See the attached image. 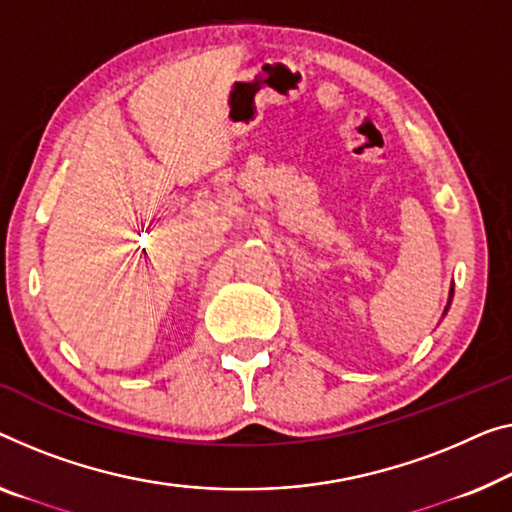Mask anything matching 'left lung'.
<instances>
[{
	"label": "left lung",
	"mask_w": 512,
	"mask_h": 512,
	"mask_svg": "<svg viewBox=\"0 0 512 512\" xmlns=\"http://www.w3.org/2000/svg\"><path fill=\"white\" fill-rule=\"evenodd\" d=\"M451 296H453V292H451Z\"/></svg>",
	"instance_id": "1"
}]
</instances>
